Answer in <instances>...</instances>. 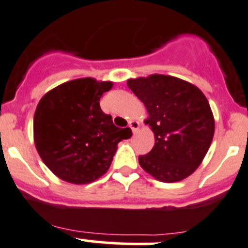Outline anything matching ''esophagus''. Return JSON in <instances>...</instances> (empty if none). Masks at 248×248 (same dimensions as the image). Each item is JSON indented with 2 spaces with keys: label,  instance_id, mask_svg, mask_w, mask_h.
Wrapping results in <instances>:
<instances>
[{
  "label": "esophagus",
  "instance_id": "1",
  "mask_svg": "<svg viewBox=\"0 0 248 248\" xmlns=\"http://www.w3.org/2000/svg\"><path fill=\"white\" fill-rule=\"evenodd\" d=\"M128 127L132 129V132H133V133H136V132H137V129L140 128V122H138V121H131L128 124Z\"/></svg>",
  "mask_w": 248,
  "mask_h": 248
}]
</instances>
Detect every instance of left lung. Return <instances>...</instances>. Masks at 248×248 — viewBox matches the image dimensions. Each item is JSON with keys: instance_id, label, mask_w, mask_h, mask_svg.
Segmentation results:
<instances>
[{"instance_id": "8db88e82", "label": "left lung", "mask_w": 248, "mask_h": 248, "mask_svg": "<svg viewBox=\"0 0 248 248\" xmlns=\"http://www.w3.org/2000/svg\"><path fill=\"white\" fill-rule=\"evenodd\" d=\"M144 104L155 144L138 158L143 170L161 182H177L197 170L214 136L215 121L200 88L177 77L150 75L127 80Z\"/></svg>"}]
</instances>
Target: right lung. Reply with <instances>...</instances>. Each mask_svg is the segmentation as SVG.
<instances>
[{"instance_id":"right-lung-1","label":"right lung","mask_w":248,"mask_h":248,"mask_svg":"<svg viewBox=\"0 0 248 248\" xmlns=\"http://www.w3.org/2000/svg\"><path fill=\"white\" fill-rule=\"evenodd\" d=\"M112 82L78 78L62 83L39 101L34 143L41 160L59 179L75 185L95 181L108 170L117 144L132 136L100 108Z\"/></svg>"}]
</instances>
